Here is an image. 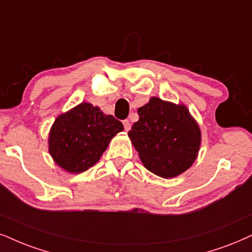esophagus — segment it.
Instances as JSON below:
<instances>
[{
  "label": "esophagus",
  "mask_w": 252,
  "mask_h": 252,
  "mask_svg": "<svg viewBox=\"0 0 252 252\" xmlns=\"http://www.w3.org/2000/svg\"><path fill=\"white\" fill-rule=\"evenodd\" d=\"M123 124H124V128H125L126 132L131 129V123H129V120H124Z\"/></svg>",
  "instance_id": "34e87169"
}]
</instances>
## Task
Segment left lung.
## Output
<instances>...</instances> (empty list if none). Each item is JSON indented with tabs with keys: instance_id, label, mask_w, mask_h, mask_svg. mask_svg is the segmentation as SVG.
<instances>
[{
	"instance_id": "left-lung-1",
	"label": "left lung",
	"mask_w": 252,
	"mask_h": 252,
	"mask_svg": "<svg viewBox=\"0 0 252 252\" xmlns=\"http://www.w3.org/2000/svg\"><path fill=\"white\" fill-rule=\"evenodd\" d=\"M128 132L141 162L150 172L172 179L190 168L201 146V129L185 104L152 97L138 108Z\"/></svg>"
}]
</instances>
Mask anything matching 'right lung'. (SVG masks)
<instances>
[{"label": "right lung", "instance_id": "1", "mask_svg": "<svg viewBox=\"0 0 252 252\" xmlns=\"http://www.w3.org/2000/svg\"><path fill=\"white\" fill-rule=\"evenodd\" d=\"M123 124L98 106L80 102L56 118L49 132V153L55 163L70 174L95 164Z\"/></svg>", "mask_w": 252, "mask_h": 252}]
</instances>
